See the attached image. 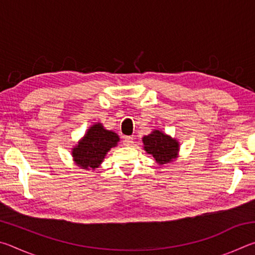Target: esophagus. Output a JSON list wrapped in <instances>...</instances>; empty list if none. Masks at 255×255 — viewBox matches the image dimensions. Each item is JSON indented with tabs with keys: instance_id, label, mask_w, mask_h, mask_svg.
I'll use <instances>...</instances> for the list:
<instances>
[{
	"instance_id": "1",
	"label": "esophagus",
	"mask_w": 255,
	"mask_h": 255,
	"mask_svg": "<svg viewBox=\"0 0 255 255\" xmlns=\"http://www.w3.org/2000/svg\"><path fill=\"white\" fill-rule=\"evenodd\" d=\"M133 144V138L130 136L124 137V145L126 146H131Z\"/></svg>"
}]
</instances>
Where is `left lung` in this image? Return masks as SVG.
Returning a JSON list of instances; mask_svg holds the SVG:
<instances>
[{
    "instance_id": "1",
    "label": "left lung",
    "mask_w": 255,
    "mask_h": 255,
    "mask_svg": "<svg viewBox=\"0 0 255 255\" xmlns=\"http://www.w3.org/2000/svg\"><path fill=\"white\" fill-rule=\"evenodd\" d=\"M144 148L146 152L152 155L158 164H165L176 157L179 150V143L175 139L166 136L158 130L143 138Z\"/></svg>"
}]
</instances>
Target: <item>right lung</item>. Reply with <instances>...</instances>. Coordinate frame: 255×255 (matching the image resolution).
<instances>
[{
  "label": "right lung",
  "mask_w": 255,
  "mask_h": 255,
  "mask_svg": "<svg viewBox=\"0 0 255 255\" xmlns=\"http://www.w3.org/2000/svg\"><path fill=\"white\" fill-rule=\"evenodd\" d=\"M118 141L117 133L106 130L101 124H97L89 129L83 139L73 149V157L82 169L94 170L100 165L108 150L115 147Z\"/></svg>",
  "instance_id": "obj_1"
}]
</instances>
